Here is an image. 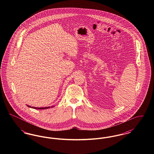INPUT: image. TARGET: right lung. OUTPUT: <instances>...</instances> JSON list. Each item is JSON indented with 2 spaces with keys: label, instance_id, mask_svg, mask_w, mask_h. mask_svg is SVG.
<instances>
[{
  "label": "right lung",
  "instance_id": "right-lung-1",
  "mask_svg": "<svg viewBox=\"0 0 154 154\" xmlns=\"http://www.w3.org/2000/svg\"><path fill=\"white\" fill-rule=\"evenodd\" d=\"M28 107L30 108H32V109H38V110H44V109H49L50 107H31L29 105H26ZM54 106H51V107H53Z\"/></svg>",
  "mask_w": 154,
  "mask_h": 154
}]
</instances>
